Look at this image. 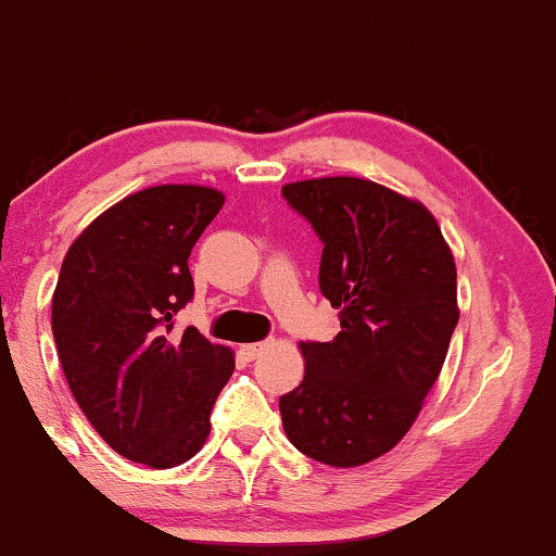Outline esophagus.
Listing matches in <instances>:
<instances>
[{
	"label": "esophagus",
	"instance_id": "esophagus-1",
	"mask_svg": "<svg viewBox=\"0 0 556 556\" xmlns=\"http://www.w3.org/2000/svg\"><path fill=\"white\" fill-rule=\"evenodd\" d=\"M264 349H266L264 343H245V346H241V356L245 362H254Z\"/></svg>",
	"mask_w": 556,
	"mask_h": 556
}]
</instances>
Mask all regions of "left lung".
Here are the masks:
<instances>
[{
    "mask_svg": "<svg viewBox=\"0 0 556 556\" xmlns=\"http://www.w3.org/2000/svg\"><path fill=\"white\" fill-rule=\"evenodd\" d=\"M282 194L323 241L320 292L341 320L333 341L300 343L285 433L323 465H367L410 431L444 367L459 320L452 249L428 207L377 181L305 179Z\"/></svg>",
    "mask_w": 556,
    "mask_h": 556,
    "instance_id": "obj_1",
    "label": "left lung"
}]
</instances>
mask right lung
<instances>
[{
	"label": "right lung",
	"instance_id": "obj_1",
	"mask_svg": "<svg viewBox=\"0 0 556 556\" xmlns=\"http://www.w3.org/2000/svg\"><path fill=\"white\" fill-rule=\"evenodd\" d=\"M226 194L140 189L91 220L66 251L51 326L76 403L117 454L153 469L192 459L233 375V351L174 315L192 300L189 254Z\"/></svg>",
	"mask_w": 556,
	"mask_h": 556
}]
</instances>
